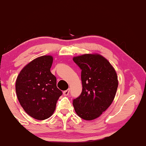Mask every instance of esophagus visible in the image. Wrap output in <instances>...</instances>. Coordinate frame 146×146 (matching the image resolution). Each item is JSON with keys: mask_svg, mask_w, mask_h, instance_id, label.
<instances>
[{"mask_svg": "<svg viewBox=\"0 0 146 146\" xmlns=\"http://www.w3.org/2000/svg\"><path fill=\"white\" fill-rule=\"evenodd\" d=\"M69 92H70L69 89L65 90V91L63 92V95L64 96H68V95H69Z\"/></svg>", "mask_w": 146, "mask_h": 146, "instance_id": "obj_1", "label": "esophagus"}]
</instances>
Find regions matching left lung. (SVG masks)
Segmentation results:
<instances>
[{
  "label": "left lung",
  "mask_w": 146,
  "mask_h": 146,
  "mask_svg": "<svg viewBox=\"0 0 146 146\" xmlns=\"http://www.w3.org/2000/svg\"><path fill=\"white\" fill-rule=\"evenodd\" d=\"M82 69V92L73 101L77 115L86 121L99 117L114 100L118 77L109 61L99 54H85L73 58Z\"/></svg>",
  "instance_id": "left-lung-1"
}]
</instances>
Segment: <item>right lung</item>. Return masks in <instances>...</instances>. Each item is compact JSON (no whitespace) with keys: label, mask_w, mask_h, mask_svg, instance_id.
Segmentation results:
<instances>
[{"label":"right lung","mask_w":146,"mask_h":146,"mask_svg":"<svg viewBox=\"0 0 146 146\" xmlns=\"http://www.w3.org/2000/svg\"><path fill=\"white\" fill-rule=\"evenodd\" d=\"M53 57L45 55L35 58L24 67L17 77L18 100L28 115L37 120L50 117L62 92L50 72Z\"/></svg>","instance_id":"obj_1"}]
</instances>
